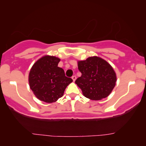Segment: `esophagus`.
<instances>
[{"mask_svg":"<svg viewBox=\"0 0 146 146\" xmlns=\"http://www.w3.org/2000/svg\"><path fill=\"white\" fill-rule=\"evenodd\" d=\"M72 80H73V82H75V81L76 80V76H75V75H73V76H72Z\"/></svg>","mask_w":146,"mask_h":146,"instance_id":"1","label":"esophagus"}]
</instances>
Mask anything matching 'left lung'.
Here are the masks:
<instances>
[{"mask_svg": "<svg viewBox=\"0 0 146 146\" xmlns=\"http://www.w3.org/2000/svg\"><path fill=\"white\" fill-rule=\"evenodd\" d=\"M82 75L75 81L84 96L99 101L111 94L116 83V74L113 68L104 59L91 56L85 60L78 61Z\"/></svg>", "mask_w": 146, "mask_h": 146, "instance_id": "obj_1", "label": "left lung"}]
</instances>
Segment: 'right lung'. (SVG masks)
<instances>
[{
    "mask_svg": "<svg viewBox=\"0 0 146 146\" xmlns=\"http://www.w3.org/2000/svg\"><path fill=\"white\" fill-rule=\"evenodd\" d=\"M60 61L59 58L45 55L36 60L31 68L30 88L40 101L47 103L56 102L73 82L71 78L65 76L64 70L58 66Z\"/></svg>",
    "mask_w": 146,
    "mask_h": 146,
    "instance_id": "right-lung-1",
    "label": "right lung"
}]
</instances>
